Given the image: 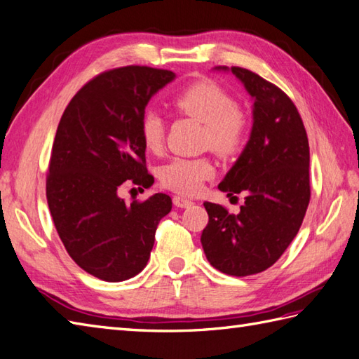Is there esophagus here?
<instances>
[{
	"label": "esophagus",
	"instance_id": "1",
	"mask_svg": "<svg viewBox=\"0 0 359 359\" xmlns=\"http://www.w3.org/2000/svg\"><path fill=\"white\" fill-rule=\"evenodd\" d=\"M172 202L175 207H179V208H188L193 205V201L188 199V197H185V196H174Z\"/></svg>",
	"mask_w": 359,
	"mask_h": 359
}]
</instances>
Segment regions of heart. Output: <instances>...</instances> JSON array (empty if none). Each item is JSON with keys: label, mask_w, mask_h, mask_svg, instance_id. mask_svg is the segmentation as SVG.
Wrapping results in <instances>:
<instances>
[{"label": "heart", "mask_w": 359, "mask_h": 359, "mask_svg": "<svg viewBox=\"0 0 359 359\" xmlns=\"http://www.w3.org/2000/svg\"><path fill=\"white\" fill-rule=\"evenodd\" d=\"M172 106L182 114L203 123V143L219 156L231 157L242 149L247 123L233 98L208 80L191 83L174 97ZM139 131L144 148L160 151L165 140L163 118L156 111H147L140 118ZM215 174L210 158H172L160 170L162 185L180 194H194Z\"/></svg>", "instance_id": "1"}]
</instances>
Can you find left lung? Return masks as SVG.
I'll return each instance as SVG.
<instances>
[{"instance_id": "obj_1", "label": "left lung", "mask_w": 359, "mask_h": 359, "mask_svg": "<svg viewBox=\"0 0 359 359\" xmlns=\"http://www.w3.org/2000/svg\"><path fill=\"white\" fill-rule=\"evenodd\" d=\"M231 72L255 102L253 128L219 189L247 197L239 215L205 202L208 225L201 242L215 269L250 276L276 262L299 231L310 202V149L302 118L284 90L243 67Z\"/></svg>"}]
</instances>
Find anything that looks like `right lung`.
Instances as JSON below:
<instances>
[{"label":"right lung","instance_id":"add662e5","mask_svg":"<svg viewBox=\"0 0 359 359\" xmlns=\"http://www.w3.org/2000/svg\"><path fill=\"white\" fill-rule=\"evenodd\" d=\"M175 79L166 69L125 66L88 81L65 109L52 144L46 197L67 253L106 282L139 274L160 219L172 208L163 193L126 205L125 184L148 188L139 125L151 97Z\"/></svg>","mask_w":359,"mask_h":359}]
</instances>
